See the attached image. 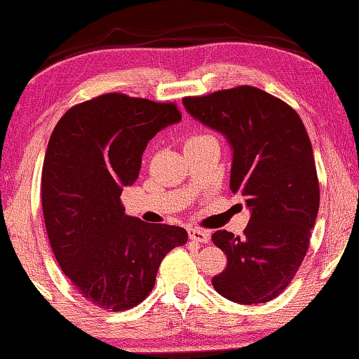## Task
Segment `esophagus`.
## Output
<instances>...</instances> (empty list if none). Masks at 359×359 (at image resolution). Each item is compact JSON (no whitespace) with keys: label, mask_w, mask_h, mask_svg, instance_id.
<instances>
[{"label":"esophagus","mask_w":359,"mask_h":359,"mask_svg":"<svg viewBox=\"0 0 359 359\" xmlns=\"http://www.w3.org/2000/svg\"><path fill=\"white\" fill-rule=\"evenodd\" d=\"M189 238L192 240V242H197V243H208V240H210V235H208L205 230L189 229Z\"/></svg>","instance_id":"34e87169"}]
</instances>
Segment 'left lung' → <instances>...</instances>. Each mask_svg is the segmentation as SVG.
I'll return each mask as SVG.
<instances>
[{
    "label": "left lung",
    "instance_id": "1",
    "mask_svg": "<svg viewBox=\"0 0 359 359\" xmlns=\"http://www.w3.org/2000/svg\"><path fill=\"white\" fill-rule=\"evenodd\" d=\"M182 104L226 139L230 190L250 208L243 237L226 230L212 235L226 255L213 288L240 305L273 300L300 269L318 215L320 185L305 126L288 104L252 86L185 97Z\"/></svg>",
    "mask_w": 359,
    "mask_h": 359
}]
</instances>
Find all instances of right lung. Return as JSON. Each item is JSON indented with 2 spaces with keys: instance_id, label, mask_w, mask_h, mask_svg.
Instances as JSON below:
<instances>
[{
  "instance_id": "right-lung-1",
  "label": "right lung",
  "mask_w": 359,
  "mask_h": 359,
  "mask_svg": "<svg viewBox=\"0 0 359 359\" xmlns=\"http://www.w3.org/2000/svg\"><path fill=\"white\" fill-rule=\"evenodd\" d=\"M180 121L175 104L112 93L71 107L49 139L41 177L49 243L79 294L104 310L139 305L162 258L187 242L182 226L146 224L121 203L149 140Z\"/></svg>"
}]
</instances>
